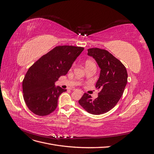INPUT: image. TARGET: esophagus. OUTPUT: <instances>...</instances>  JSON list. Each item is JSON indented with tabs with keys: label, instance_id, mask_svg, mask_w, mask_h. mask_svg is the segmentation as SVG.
Instances as JSON below:
<instances>
[{
	"label": "esophagus",
	"instance_id": "esophagus-1",
	"mask_svg": "<svg viewBox=\"0 0 154 154\" xmlns=\"http://www.w3.org/2000/svg\"><path fill=\"white\" fill-rule=\"evenodd\" d=\"M76 89H73L72 91H76ZM80 93H81L82 94H83V91H80Z\"/></svg>",
	"mask_w": 154,
	"mask_h": 154
}]
</instances>
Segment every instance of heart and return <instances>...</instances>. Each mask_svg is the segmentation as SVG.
I'll use <instances>...</instances> for the list:
<instances>
[{
    "mask_svg": "<svg viewBox=\"0 0 154 154\" xmlns=\"http://www.w3.org/2000/svg\"><path fill=\"white\" fill-rule=\"evenodd\" d=\"M92 63H94V62H92L91 60H87L85 62V66H87V65H89V64H92Z\"/></svg>",
    "mask_w": 154,
    "mask_h": 154,
    "instance_id": "1",
    "label": "heart"
}]
</instances>
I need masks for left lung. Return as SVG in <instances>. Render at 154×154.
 Listing matches in <instances>:
<instances>
[{
	"mask_svg": "<svg viewBox=\"0 0 154 154\" xmlns=\"http://www.w3.org/2000/svg\"><path fill=\"white\" fill-rule=\"evenodd\" d=\"M87 51V54L96 60L101 69L96 84L100 91L94 100L85 93L78 103L88 113L100 115L109 112L118 103L127 85L128 74L124 65L109 51L99 48Z\"/></svg>",
	"mask_w": 154,
	"mask_h": 154,
	"instance_id": "obj_1",
	"label": "left lung"
}]
</instances>
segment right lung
I'll return each mask as SVG.
<instances>
[{
  "mask_svg": "<svg viewBox=\"0 0 154 154\" xmlns=\"http://www.w3.org/2000/svg\"><path fill=\"white\" fill-rule=\"evenodd\" d=\"M83 49L72 45L57 46L29 67L22 82V91L25 103L32 112L44 116L57 109L58 97L67 90L56 87L55 82L68 72Z\"/></svg>",
  "mask_w": 154,
  "mask_h": 154,
  "instance_id": "obj_1",
  "label": "right lung"
}]
</instances>
